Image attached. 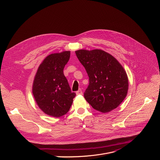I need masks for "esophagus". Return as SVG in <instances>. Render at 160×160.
<instances>
[{"label": "esophagus", "mask_w": 160, "mask_h": 160, "mask_svg": "<svg viewBox=\"0 0 160 160\" xmlns=\"http://www.w3.org/2000/svg\"><path fill=\"white\" fill-rule=\"evenodd\" d=\"M76 94H77V95H82L83 94V92H82V91L81 89H79L78 91H77Z\"/></svg>", "instance_id": "obj_1"}]
</instances>
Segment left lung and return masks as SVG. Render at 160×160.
Wrapping results in <instances>:
<instances>
[{"label":"left lung","instance_id":"8db88e82","mask_svg":"<svg viewBox=\"0 0 160 160\" xmlns=\"http://www.w3.org/2000/svg\"><path fill=\"white\" fill-rule=\"evenodd\" d=\"M75 53L89 78L84 93L86 101L101 112L116 109L126 98L128 89V79L123 66L101 49H81Z\"/></svg>","mask_w":160,"mask_h":160}]
</instances>
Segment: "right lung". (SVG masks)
Segmentation results:
<instances>
[{"label": "right lung", "instance_id": "obj_1", "mask_svg": "<svg viewBox=\"0 0 160 160\" xmlns=\"http://www.w3.org/2000/svg\"><path fill=\"white\" fill-rule=\"evenodd\" d=\"M70 51L48 56L35 74L32 93L39 108L48 115L58 118L66 114L76 94L72 92L63 73Z\"/></svg>", "mask_w": 160, "mask_h": 160}]
</instances>
